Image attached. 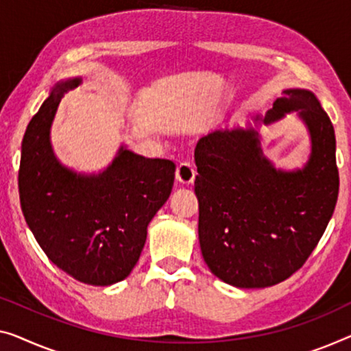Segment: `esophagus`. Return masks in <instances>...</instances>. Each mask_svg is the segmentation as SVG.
Returning a JSON list of instances; mask_svg holds the SVG:
<instances>
[{
    "mask_svg": "<svg viewBox=\"0 0 351 351\" xmlns=\"http://www.w3.org/2000/svg\"><path fill=\"white\" fill-rule=\"evenodd\" d=\"M197 171L193 169V165L189 162H181L180 165L176 167V180L184 186H191L193 181H195Z\"/></svg>",
    "mask_w": 351,
    "mask_h": 351,
    "instance_id": "obj_1",
    "label": "esophagus"
}]
</instances>
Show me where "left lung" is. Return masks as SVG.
<instances>
[{
  "label": "left lung",
  "instance_id": "obj_1",
  "mask_svg": "<svg viewBox=\"0 0 351 351\" xmlns=\"http://www.w3.org/2000/svg\"><path fill=\"white\" fill-rule=\"evenodd\" d=\"M297 112L310 132V159L284 171L261 149L260 125ZM198 239L211 273L238 289H265L301 268L336 208V135L315 94L284 90L247 128L219 129L195 146Z\"/></svg>",
  "mask_w": 351,
  "mask_h": 351
}]
</instances>
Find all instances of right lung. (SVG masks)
<instances>
[{
	"label": "right lung",
	"instance_id": "add662e5",
	"mask_svg": "<svg viewBox=\"0 0 351 351\" xmlns=\"http://www.w3.org/2000/svg\"><path fill=\"white\" fill-rule=\"evenodd\" d=\"M82 77L56 82L26 128L19 170L20 205L36 241L60 269L88 285L124 280L137 265L151 219L169 200L176 167L119 146L97 173L61 164L50 140L64 93Z\"/></svg>",
	"mask_w": 351,
	"mask_h": 351
}]
</instances>
